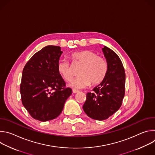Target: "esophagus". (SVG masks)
<instances>
[{
    "label": "esophagus",
    "instance_id": "obj_1",
    "mask_svg": "<svg viewBox=\"0 0 155 155\" xmlns=\"http://www.w3.org/2000/svg\"><path fill=\"white\" fill-rule=\"evenodd\" d=\"M72 92H73V93H77L79 92V91H78V90H77L73 89V90H72Z\"/></svg>",
    "mask_w": 155,
    "mask_h": 155
}]
</instances>
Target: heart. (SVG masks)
Masks as SVG:
<instances>
[{"label":"heart","mask_w":155,"mask_h":155,"mask_svg":"<svg viewBox=\"0 0 155 155\" xmlns=\"http://www.w3.org/2000/svg\"><path fill=\"white\" fill-rule=\"evenodd\" d=\"M72 65H80L78 74L73 78L69 86L74 89H81L89 85L100 84L107 73V64L105 60L97 56L96 53L89 50L74 53L71 55ZM57 69L60 76L65 81H69L72 77V67L65 59L59 61Z\"/></svg>","instance_id":"b5f03b06"}]
</instances>
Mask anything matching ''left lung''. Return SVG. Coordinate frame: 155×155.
<instances>
[{
	"label": "left lung",
	"mask_w": 155,
	"mask_h": 155,
	"mask_svg": "<svg viewBox=\"0 0 155 155\" xmlns=\"http://www.w3.org/2000/svg\"><path fill=\"white\" fill-rule=\"evenodd\" d=\"M107 64L104 80L87 93L83 106L85 114L96 120H104L120 108L125 92V72L119 56L107 47L102 48Z\"/></svg>",
	"instance_id": "1"
}]
</instances>
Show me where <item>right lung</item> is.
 <instances>
[{
    "mask_svg": "<svg viewBox=\"0 0 155 155\" xmlns=\"http://www.w3.org/2000/svg\"><path fill=\"white\" fill-rule=\"evenodd\" d=\"M61 47L48 45L37 52L23 71L20 93L23 105L31 117L40 121L57 118L72 94L57 69Z\"/></svg>",
    "mask_w": 155,
    "mask_h": 155,
    "instance_id": "add662e5",
    "label": "right lung"
}]
</instances>
